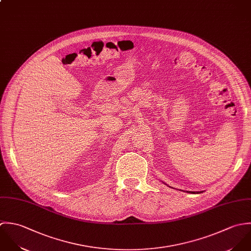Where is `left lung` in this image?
<instances>
[{
    "label": "left lung",
    "instance_id": "1",
    "mask_svg": "<svg viewBox=\"0 0 251 251\" xmlns=\"http://www.w3.org/2000/svg\"><path fill=\"white\" fill-rule=\"evenodd\" d=\"M190 193H193V194H194V193H195V192H190Z\"/></svg>",
    "mask_w": 251,
    "mask_h": 251
}]
</instances>
